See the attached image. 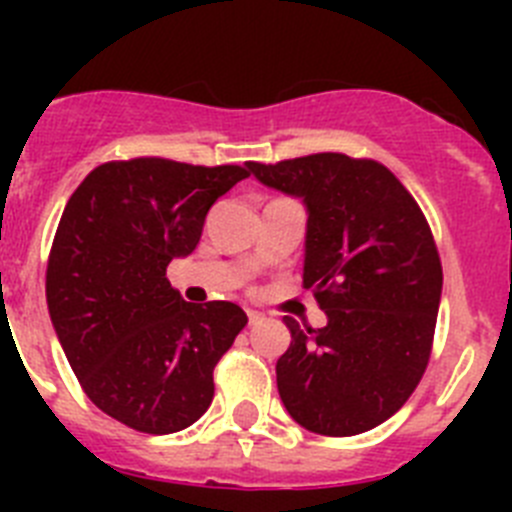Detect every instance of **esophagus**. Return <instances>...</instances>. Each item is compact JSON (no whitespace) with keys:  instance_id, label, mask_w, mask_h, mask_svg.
Instances as JSON below:
<instances>
[{"instance_id":"obj_1","label":"esophagus","mask_w":512,"mask_h":512,"mask_svg":"<svg viewBox=\"0 0 512 512\" xmlns=\"http://www.w3.org/2000/svg\"><path fill=\"white\" fill-rule=\"evenodd\" d=\"M261 320H264V315H261V312H256V310H248V323H251V325H259Z\"/></svg>"}]
</instances>
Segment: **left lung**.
I'll list each match as a JSON object with an SVG mask.
<instances>
[{
	"label": "left lung",
	"instance_id": "left-lung-1",
	"mask_svg": "<svg viewBox=\"0 0 512 512\" xmlns=\"http://www.w3.org/2000/svg\"><path fill=\"white\" fill-rule=\"evenodd\" d=\"M307 207L305 274L323 328L284 318V408L320 436H356L408 402L431 359L443 271L431 225L387 166L346 153L248 164Z\"/></svg>",
	"mask_w": 512,
	"mask_h": 512
}]
</instances>
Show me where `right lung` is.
I'll return each mask as SVG.
<instances>
[{
    "mask_svg": "<svg viewBox=\"0 0 512 512\" xmlns=\"http://www.w3.org/2000/svg\"><path fill=\"white\" fill-rule=\"evenodd\" d=\"M246 166L130 158L97 166L58 223L45 297L81 390L140 433H176L215 395L217 361L246 328L233 302H184L166 279L197 248L207 210Z\"/></svg>",
    "mask_w": 512,
    "mask_h": 512,
    "instance_id": "add662e5",
    "label": "right lung"
}]
</instances>
